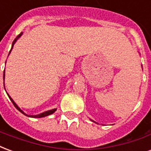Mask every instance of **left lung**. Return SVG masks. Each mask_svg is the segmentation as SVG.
I'll use <instances>...</instances> for the list:
<instances>
[{"mask_svg":"<svg viewBox=\"0 0 151 151\" xmlns=\"http://www.w3.org/2000/svg\"><path fill=\"white\" fill-rule=\"evenodd\" d=\"M91 121H93V122H95V123H96V122H95V121H94V120H91Z\"/></svg>","mask_w":151,"mask_h":151,"instance_id":"left-lung-1","label":"left lung"}]
</instances>
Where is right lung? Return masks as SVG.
Masks as SVG:
<instances>
[{"label":"right lung","instance_id":"right-lung-1","mask_svg":"<svg viewBox=\"0 0 151 151\" xmlns=\"http://www.w3.org/2000/svg\"><path fill=\"white\" fill-rule=\"evenodd\" d=\"M22 35V32L21 34L18 35V36H17V37L15 38V40H14V42H13V43H12L11 49H10V51H9V55L10 54V52H11L12 49H13V47H14V43H16V41H17V40H18V39H19V38L21 37ZM5 63H6V61H5ZM3 79H4V82H5V71H4V74H3ZM6 93H7V92H6ZM7 95H8V96H9V99H10V100H11L12 103H13V104L14 105L15 108H17V109H18V111H20V112H22V114H24L25 116H27L32 117V118H41V117H45V116H49V115H51V114H53V113H54V112H55V111H56V108H54V109H52V110H48V111H44V112H42V113L38 114V115H27V114L25 113L24 111H22V110L21 108H19V107H18V105L16 104V103H15V102L14 101V99H12L11 97H10L9 95V94H7Z\"/></svg>","mask_w":151,"mask_h":151}]
</instances>
